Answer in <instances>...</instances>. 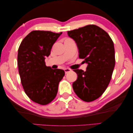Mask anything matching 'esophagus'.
I'll return each instance as SVG.
<instances>
[{
	"mask_svg": "<svg viewBox=\"0 0 133 133\" xmlns=\"http://www.w3.org/2000/svg\"><path fill=\"white\" fill-rule=\"evenodd\" d=\"M64 71H65V74H67V73H68L69 72L71 71V69H69V68H65L64 69Z\"/></svg>",
	"mask_w": 133,
	"mask_h": 133,
	"instance_id": "esophagus-1",
	"label": "esophagus"
}]
</instances>
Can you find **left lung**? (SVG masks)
Masks as SVG:
<instances>
[{
    "mask_svg": "<svg viewBox=\"0 0 133 133\" xmlns=\"http://www.w3.org/2000/svg\"><path fill=\"white\" fill-rule=\"evenodd\" d=\"M77 45L79 58L88 64L85 71L74 69L78 75L73 82L77 96L86 102L103 94L111 79L115 66L114 43L107 32L94 25L67 32Z\"/></svg>",
    "mask_w": 133,
    "mask_h": 133,
    "instance_id": "obj_1",
    "label": "left lung"
}]
</instances>
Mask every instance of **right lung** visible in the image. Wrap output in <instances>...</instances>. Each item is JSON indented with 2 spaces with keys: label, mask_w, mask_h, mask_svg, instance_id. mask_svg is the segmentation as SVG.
Segmentation results:
<instances>
[{
  "label": "right lung",
  "mask_w": 133,
  "mask_h": 133,
  "mask_svg": "<svg viewBox=\"0 0 133 133\" xmlns=\"http://www.w3.org/2000/svg\"><path fill=\"white\" fill-rule=\"evenodd\" d=\"M62 32L34 30L22 41L17 54V66L25 93L35 103L46 105L55 98L58 84L65 75L62 69L46 66V57Z\"/></svg>",
  "instance_id": "right-lung-1"
}]
</instances>
